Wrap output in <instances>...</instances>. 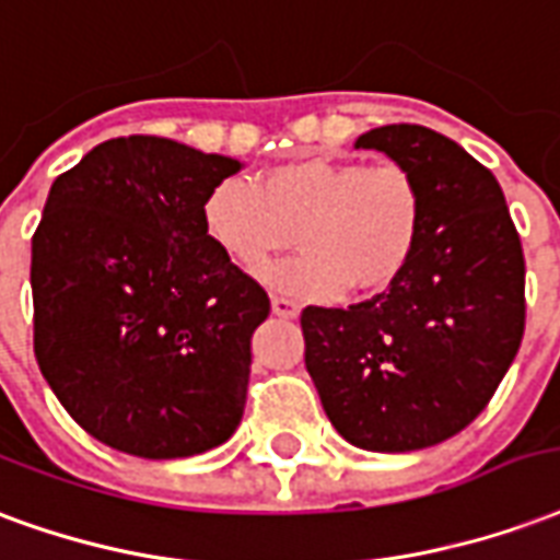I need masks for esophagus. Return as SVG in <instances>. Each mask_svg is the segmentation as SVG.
Here are the masks:
<instances>
[{"instance_id":"1","label":"esophagus","mask_w":560,"mask_h":560,"mask_svg":"<svg viewBox=\"0 0 560 560\" xmlns=\"http://www.w3.org/2000/svg\"><path fill=\"white\" fill-rule=\"evenodd\" d=\"M271 310L280 319H298V313H301L295 301H289V298H271Z\"/></svg>"}]
</instances>
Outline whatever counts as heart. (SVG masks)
<instances>
[{
	"label": "heart",
	"mask_w": 560,
	"mask_h": 560,
	"mask_svg": "<svg viewBox=\"0 0 560 560\" xmlns=\"http://www.w3.org/2000/svg\"><path fill=\"white\" fill-rule=\"evenodd\" d=\"M423 226V187L397 161L301 154L262 170L253 187L223 178L202 199L208 241L244 271L285 250L295 232L304 253L268 268L262 283L307 301L387 292L415 262Z\"/></svg>",
	"instance_id": "b5f03b06"
}]
</instances>
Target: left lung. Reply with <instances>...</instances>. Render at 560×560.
I'll use <instances>...</instances> for the list:
<instances>
[{
	"label": "left lung",
	"mask_w": 560,
	"mask_h": 560,
	"mask_svg": "<svg viewBox=\"0 0 560 560\" xmlns=\"http://www.w3.org/2000/svg\"><path fill=\"white\" fill-rule=\"evenodd\" d=\"M418 175L427 226L382 295L301 313L304 364L334 430L375 453L423 451L487 409L520 352L525 259L495 175L420 125L361 133Z\"/></svg>",
	"instance_id": "1"
}]
</instances>
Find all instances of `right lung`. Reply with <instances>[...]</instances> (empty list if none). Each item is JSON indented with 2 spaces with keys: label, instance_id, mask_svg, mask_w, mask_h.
Returning <instances> with one entry per match:
<instances>
[{
  "label": "right lung",
  "instance_id": "right-lung-1",
  "mask_svg": "<svg viewBox=\"0 0 560 560\" xmlns=\"http://www.w3.org/2000/svg\"><path fill=\"white\" fill-rule=\"evenodd\" d=\"M241 166L118 137L52 182L32 238L35 358L97 442L182 459L238 430L271 301L208 241L202 199Z\"/></svg>",
  "mask_w": 560,
  "mask_h": 560
}]
</instances>
